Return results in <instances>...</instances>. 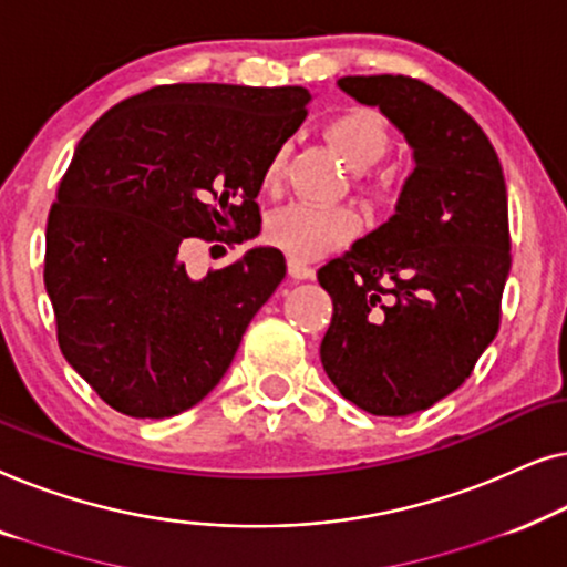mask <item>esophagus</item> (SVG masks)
Listing matches in <instances>:
<instances>
[{"mask_svg":"<svg viewBox=\"0 0 567 567\" xmlns=\"http://www.w3.org/2000/svg\"><path fill=\"white\" fill-rule=\"evenodd\" d=\"M287 272H290L292 280H308V277H313V269L306 261H298V259H290L287 261Z\"/></svg>","mask_w":567,"mask_h":567,"instance_id":"34e87169","label":"esophagus"}]
</instances>
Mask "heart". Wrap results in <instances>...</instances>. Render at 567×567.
<instances>
[{
    "label": "heart",
    "mask_w": 567,
    "mask_h": 567,
    "mask_svg": "<svg viewBox=\"0 0 567 567\" xmlns=\"http://www.w3.org/2000/svg\"><path fill=\"white\" fill-rule=\"evenodd\" d=\"M323 133L354 169H367V166L378 164L390 148L388 125L372 107L354 105L339 110L326 121ZM287 154H290V148H287V143H280L265 162L259 185L267 195H277L282 189ZM362 185L374 203H388L395 189L388 177H370ZM360 230L362 215L352 205L292 203L275 213L267 223L269 244L298 261L321 259L326 254L347 246Z\"/></svg>",
    "instance_id": "1"
}]
</instances>
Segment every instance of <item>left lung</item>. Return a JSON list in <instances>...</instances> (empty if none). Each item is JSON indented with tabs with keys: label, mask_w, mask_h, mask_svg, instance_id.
Here are the masks:
<instances>
[{
	"label": "left lung",
	"mask_w": 567,
	"mask_h": 567,
	"mask_svg": "<svg viewBox=\"0 0 567 567\" xmlns=\"http://www.w3.org/2000/svg\"><path fill=\"white\" fill-rule=\"evenodd\" d=\"M339 86L401 127L416 169L393 218L318 269L333 300L321 362L362 411L409 416L457 390L498 333L512 269L506 182L483 127L421 79Z\"/></svg>",
	"instance_id": "1"
}]
</instances>
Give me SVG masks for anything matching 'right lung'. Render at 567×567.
Wrapping results in <instances>:
<instances>
[{"instance_id":"1","label":"right lung","mask_w":567,"mask_h":567,"mask_svg":"<svg viewBox=\"0 0 567 567\" xmlns=\"http://www.w3.org/2000/svg\"><path fill=\"white\" fill-rule=\"evenodd\" d=\"M302 86L158 84L94 123L48 213L43 280L66 362L110 409L169 419L234 362L285 280L280 249L189 280V238L249 241L259 177L306 121Z\"/></svg>"}]
</instances>
